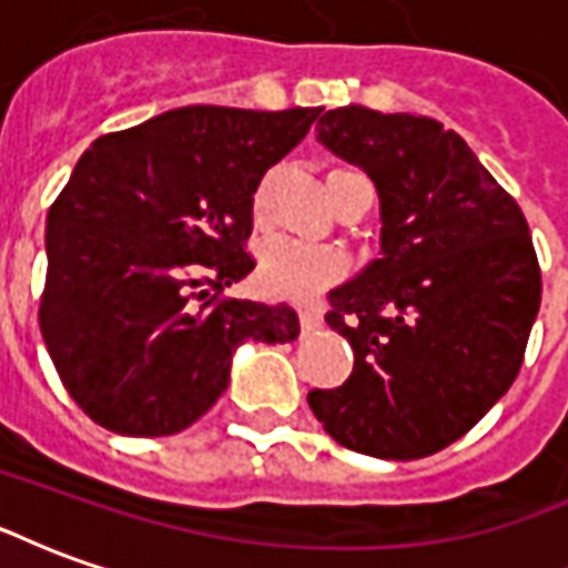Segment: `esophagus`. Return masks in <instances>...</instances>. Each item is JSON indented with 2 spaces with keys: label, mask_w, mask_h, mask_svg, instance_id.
<instances>
[{
  "label": "esophagus",
  "mask_w": 568,
  "mask_h": 568,
  "mask_svg": "<svg viewBox=\"0 0 568 568\" xmlns=\"http://www.w3.org/2000/svg\"><path fill=\"white\" fill-rule=\"evenodd\" d=\"M297 320H301V328H304V332H316L322 325V310L297 307Z\"/></svg>",
  "instance_id": "esophagus-1"
}]
</instances>
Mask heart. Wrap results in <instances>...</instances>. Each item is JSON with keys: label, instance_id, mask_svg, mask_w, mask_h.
I'll list each match as a JSON object with an SVG mask.
<instances>
[{"label": "heart", "instance_id": "heart-1", "mask_svg": "<svg viewBox=\"0 0 568 568\" xmlns=\"http://www.w3.org/2000/svg\"><path fill=\"white\" fill-rule=\"evenodd\" d=\"M346 170H334L328 175H344ZM261 215V200L255 203V219ZM346 273L344 258L332 248H307L295 243H271L261 252L258 288L276 301H310L334 283H341Z\"/></svg>", "mask_w": 568, "mask_h": 568}]
</instances>
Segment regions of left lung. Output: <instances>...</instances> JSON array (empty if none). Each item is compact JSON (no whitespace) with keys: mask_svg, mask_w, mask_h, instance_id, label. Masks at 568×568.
I'll return each mask as SVG.
<instances>
[{"mask_svg":"<svg viewBox=\"0 0 568 568\" xmlns=\"http://www.w3.org/2000/svg\"><path fill=\"white\" fill-rule=\"evenodd\" d=\"M316 140L381 194L383 258L328 295L353 374L307 395L346 450L419 459L463 438L524 365L541 271L517 200L435 118L344 105Z\"/></svg>","mask_w":568,"mask_h":568,"instance_id":"1","label":"left lung"}]
</instances>
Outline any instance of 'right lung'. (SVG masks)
Instances as JSON below:
<instances>
[{"label":"right lung","mask_w":568,"mask_h":568,"mask_svg":"<svg viewBox=\"0 0 568 568\" xmlns=\"http://www.w3.org/2000/svg\"><path fill=\"white\" fill-rule=\"evenodd\" d=\"M320 112L185 105L81 154L48 210L39 325L67 393L97 426L175 435L227 389L243 341H295L288 304L210 288L255 267V191Z\"/></svg>","instance_id":"1"}]
</instances>
